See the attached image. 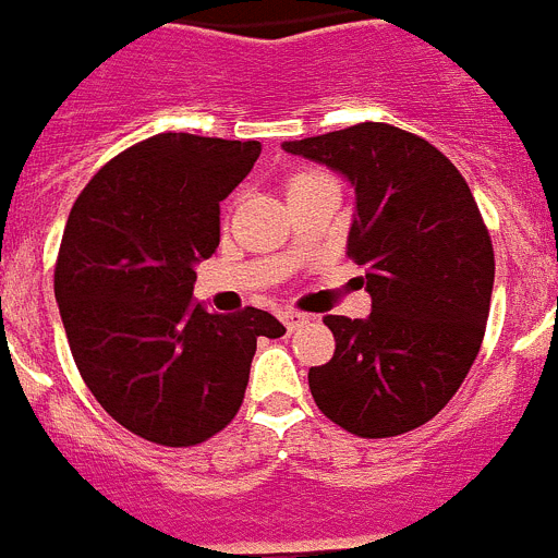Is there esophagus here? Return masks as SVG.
Listing matches in <instances>:
<instances>
[{
    "mask_svg": "<svg viewBox=\"0 0 558 558\" xmlns=\"http://www.w3.org/2000/svg\"><path fill=\"white\" fill-rule=\"evenodd\" d=\"M280 320H283V326H287L289 331H294L298 326L308 323V315H303V312H294V308H287V312H280Z\"/></svg>",
    "mask_w": 558,
    "mask_h": 558,
    "instance_id": "esophagus-1",
    "label": "esophagus"
}]
</instances>
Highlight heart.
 <instances>
[{
	"label": "heart",
	"instance_id": "heart-1",
	"mask_svg": "<svg viewBox=\"0 0 558 558\" xmlns=\"http://www.w3.org/2000/svg\"><path fill=\"white\" fill-rule=\"evenodd\" d=\"M315 175H317V172H298V175H294L289 184H298V181H306V178H315Z\"/></svg>",
	"mask_w": 558,
	"mask_h": 558
}]
</instances>
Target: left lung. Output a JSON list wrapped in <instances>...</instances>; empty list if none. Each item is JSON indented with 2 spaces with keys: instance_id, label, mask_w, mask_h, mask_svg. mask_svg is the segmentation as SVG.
Segmentation results:
<instances>
[{
  "instance_id": "1",
  "label": "left lung",
  "mask_w": 558,
  "mask_h": 558,
  "mask_svg": "<svg viewBox=\"0 0 558 558\" xmlns=\"http://www.w3.org/2000/svg\"><path fill=\"white\" fill-rule=\"evenodd\" d=\"M283 149L354 184L345 255L372 294L366 320L323 317L335 357L308 368L317 409L366 439L420 428L457 395L485 337L494 243L474 195L434 144L383 121Z\"/></svg>"
}]
</instances>
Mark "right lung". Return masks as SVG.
<instances>
[{
  "label": "right lung",
  "mask_w": 558,
  "mask_h": 558,
  "mask_svg": "<svg viewBox=\"0 0 558 558\" xmlns=\"http://www.w3.org/2000/svg\"><path fill=\"white\" fill-rule=\"evenodd\" d=\"M260 142L158 133L78 192L53 289L82 380L98 405L156 446L207 442L235 420L257 337L287 335L264 308L213 315L195 264L221 241V201Z\"/></svg>",
  "instance_id": "1"
}]
</instances>
